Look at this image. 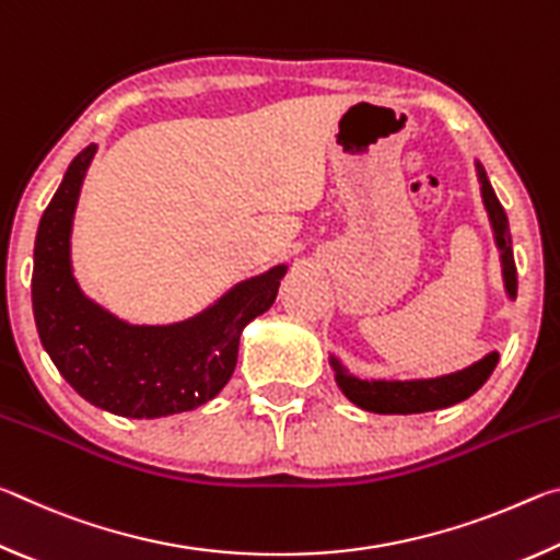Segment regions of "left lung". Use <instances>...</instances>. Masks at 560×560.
<instances>
[{"label":"left lung","mask_w":560,"mask_h":560,"mask_svg":"<svg viewBox=\"0 0 560 560\" xmlns=\"http://www.w3.org/2000/svg\"><path fill=\"white\" fill-rule=\"evenodd\" d=\"M477 177L481 185V200L489 212L491 230H494V240L501 252V269H504V287L509 299H516V264L514 252H511V234H509V220L501 202L497 200L494 189L489 185V177L481 163H477ZM499 363V353L485 355L477 363L464 368V371L440 375V377H422V381H360V377L350 375L338 358L330 355V365L336 371V383L350 402L358 405L360 410L377 412V415H417V412H432L442 410V407L457 405L467 400L469 395L479 390L481 385L489 381Z\"/></svg>","instance_id":"1"}]
</instances>
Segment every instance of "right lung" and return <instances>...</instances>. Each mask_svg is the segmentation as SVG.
Masks as SVG:
<instances>
[{"mask_svg":"<svg viewBox=\"0 0 560 560\" xmlns=\"http://www.w3.org/2000/svg\"><path fill=\"white\" fill-rule=\"evenodd\" d=\"M93 155L89 145L71 160L36 232L32 303L42 346L66 383L101 410L138 420L195 410L230 383L242 330L277 301L287 267L236 283L179 324L130 326L108 314L71 271L73 212Z\"/></svg>","mask_w":560,"mask_h":560,"instance_id":"add662e5","label":"right lung"}]
</instances>
